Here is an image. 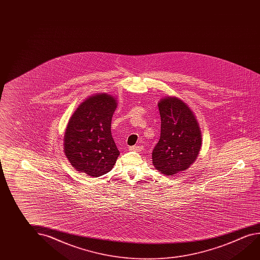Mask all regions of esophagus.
<instances>
[{"instance_id":"1","label":"esophagus","mask_w":260,"mask_h":260,"mask_svg":"<svg viewBox=\"0 0 260 260\" xmlns=\"http://www.w3.org/2000/svg\"><path fill=\"white\" fill-rule=\"evenodd\" d=\"M129 150H132V151H141L142 147L141 146H132V147H129Z\"/></svg>"}]
</instances>
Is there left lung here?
Returning a JSON list of instances; mask_svg holds the SVG:
<instances>
[{"label":"left lung","mask_w":260,"mask_h":260,"mask_svg":"<svg viewBox=\"0 0 260 260\" xmlns=\"http://www.w3.org/2000/svg\"><path fill=\"white\" fill-rule=\"evenodd\" d=\"M161 119L160 138L152 151V163L165 176L190 168L199 156L202 136L196 115L187 103L175 96L157 103Z\"/></svg>","instance_id":"obj_1"}]
</instances>
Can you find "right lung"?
<instances>
[{
    "mask_svg": "<svg viewBox=\"0 0 260 260\" xmlns=\"http://www.w3.org/2000/svg\"><path fill=\"white\" fill-rule=\"evenodd\" d=\"M117 105V99L111 94L91 95L69 119L64 153L77 171L97 178L115 165L119 151L111 136V126Z\"/></svg>",
    "mask_w": 260,
    "mask_h": 260,
    "instance_id": "right-lung-1",
    "label": "right lung"
}]
</instances>
